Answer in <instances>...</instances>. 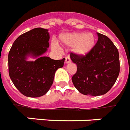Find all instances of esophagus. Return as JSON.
I'll list each match as a JSON object with an SVG mask.
<instances>
[{
  "label": "esophagus",
  "instance_id": "1",
  "mask_svg": "<svg viewBox=\"0 0 130 130\" xmlns=\"http://www.w3.org/2000/svg\"><path fill=\"white\" fill-rule=\"evenodd\" d=\"M71 62V60H70V58L69 56L66 57V59H65V62H66V64H68V63H70Z\"/></svg>",
  "mask_w": 130,
  "mask_h": 130
}]
</instances>
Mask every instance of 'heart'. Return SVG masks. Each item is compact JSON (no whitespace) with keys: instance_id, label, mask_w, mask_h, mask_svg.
<instances>
[{"instance_id":"1","label":"heart","mask_w":130,"mask_h":130,"mask_svg":"<svg viewBox=\"0 0 130 130\" xmlns=\"http://www.w3.org/2000/svg\"><path fill=\"white\" fill-rule=\"evenodd\" d=\"M61 41L64 44L69 47H74V51L80 56H85L94 47L95 38L92 34L85 33H73L62 35ZM55 47H58L54 44Z\"/></svg>"}]
</instances>
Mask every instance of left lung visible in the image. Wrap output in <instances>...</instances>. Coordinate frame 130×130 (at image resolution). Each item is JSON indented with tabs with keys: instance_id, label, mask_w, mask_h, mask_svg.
<instances>
[{
	"instance_id": "obj_1",
	"label": "left lung",
	"mask_w": 130,
	"mask_h": 130,
	"mask_svg": "<svg viewBox=\"0 0 130 130\" xmlns=\"http://www.w3.org/2000/svg\"><path fill=\"white\" fill-rule=\"evenodd\" d=\"M98 40L93 49L85 56L70 53L77 70L72 80L80 93L99 96L107 93L117 80L120 70L118 48L112 41L97 33Z\"/></svg>"
}]
</instances>
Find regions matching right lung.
Masks as SVG:
<instances>
[{"label":"right lung","mask_w":130,"mask_h":130,"mask_svg":"<svg viewBox=\"0 0 130 130\" xmlns=\"http://www.w3.org/2000/svg\"><path fill=\"white\" fill-rule=\"evenodd\" d=\"M47 31L38 27L26 32L17 38L9 51V76L15 87L26 96L44 95L52 85L56 71L64 66L65 58L53 60L42 56L50 46ZM29 55L37 59L27 61Z\"/></svg>","instance_id":"right-lung-1"}]
</instances>
